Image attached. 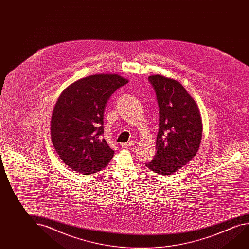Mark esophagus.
<instances>
[{"instance_id":"obj_1","label":"esophagus","mask_w":249,"mask_h":249,"mask_svg":"<svg viewBox=\"0 0 249 249\" xmlns=\"http://www.w3.org/2000/svg\"><path fill=\"white\" fill-rule=\"evenodd\" d=\"M135 144H136V142H135V140H132V141L128 142L123 143V147H125V148H127V147L135 146Z\"/></svg>"}]
</instances>
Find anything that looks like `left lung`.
<instances>
[{"label": "left lung", "mask_w": 249, "mask_h": 249, "mask_svg": "<svg viewBox=\"0 0 249 249\" xmlns=\"http://www.w3.org/2000/svg\"><path fill=\"white\" fill-rule=\"evenodd\" d=\"M159 105L156 155L146 167L171 176L190 161L200 147L202 122L195 100L179 82L160 74L151 75Z\"/></svg>", "instance_id": "left-lung-1"}]
</instances>
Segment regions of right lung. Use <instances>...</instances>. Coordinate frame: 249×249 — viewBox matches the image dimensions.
<instances>
[{
    "label": "right lung",
    "instance_id": "right-lung-1",
    "mask_svg": "<svg viewBox=\"0 0 249 249\" xmlns=\"http://www.w3.org/2000/svg\"><path fill=\"white\" fill-rule=\"evenodd\" d=\"M128 80L116 73L82 78L63 90L51 118V140L64 163L82 175L101 171L114 156L107 144L103 116L111 95Z\"/></svg>",
    "mask_w": 249,
    "mask_h": 249
}]
</instances>
